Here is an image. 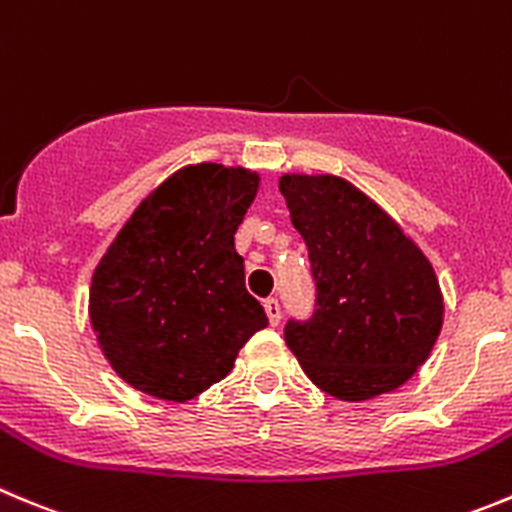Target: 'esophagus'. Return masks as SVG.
<instances>
[{"label":"esophagus","mask_w":512,"mask_h":512,"mask_svg":"<svg viewBox=\"0 0 512 512\" xmlns=\"http://www.w3.org/2000/svg\"><path fill=\"white\" fill-rule=\"evenodd\" d=\"M265 312H267V317H270V325L272 327L280 325L282 310H280V302H277L275 297H267V300H265Z\"/></svg>","instance_id":"obj_1"}]
</instances>
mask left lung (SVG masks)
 Masks as SVG:
<instances>
[{"mask_svg": "<svg viewBox=\"0 0 512 512\" xmlns=\"http://www.w3.org/2000/svg\"><path fill=\"white\" fill-rule=\"evenodd\" d=\"M310 257L315 310L285 322V342L317 388L370 400L400 388L428 360L443 297L423 252L340 177L280 180Z\"/></svg>", "mask_w": 512, "mask_h": 512, "instance_id": "1", "label": "left lung"}]
</instances>
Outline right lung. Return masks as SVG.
<instances>
[{"label":"right lung","instance_id":"add662e5","mask_svg":"<svg viewBox=\"0 0 512 512\" xmlns=\"http://www.w3.org/2000/svg\"><path fill=\"white\" fill-rule=\"evenodd\" d=\"M257 175L195 165L162 182L119 230L89 287L109 365L132 388L185 403L220 382L267 327L245 287L235 232Z\"/></svg>","mask_w":512,"mask_h":512}]
</instances>
